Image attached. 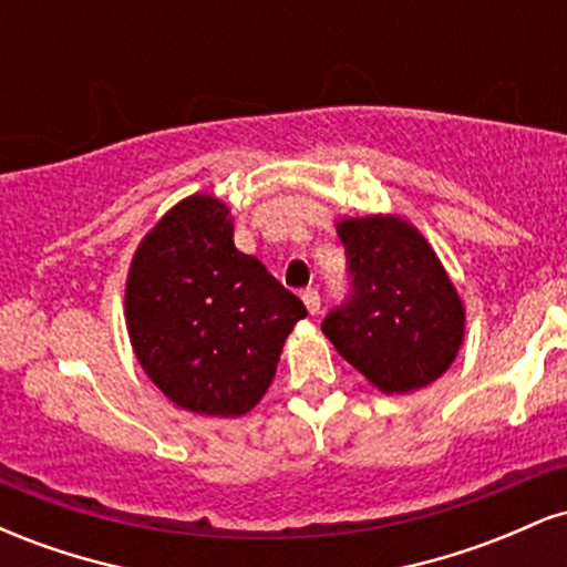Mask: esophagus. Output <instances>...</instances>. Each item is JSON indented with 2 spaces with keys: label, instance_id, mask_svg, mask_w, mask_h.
<instances>
[{
  "label": "esophagus",
  "instance_id": "34e87169",
  "mask_svg": "<svg viewBox=\"0 0 567 567\" xmlns=\"http://www.w3.org/2000/svg\"><path fill=\"white\" fill-rule=\"evenodd\" d=\"M301 298H303L306 309H309V315H317V311H320L322 301H320V292H317L315 288H306V290L301 292Z\"/></svg>",
  "mask_w": 567,
  "mask_h": 567
}]
</instances>
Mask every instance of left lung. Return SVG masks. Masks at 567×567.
Listing matches in <instances>:
<instances>
[{
    "instance_id": "8db88e82",
    "label": "left lung",
    "mask_w": 567,
    "mask_h": 567,
    "mask_svg": "<svg viewBox=\"0 0 567 567\" xmlns=\"http://www.w3.org/2000/svg\"><path fill=\"white\" fill-rule=\"evenodd\" d=\"M349 298L322 320L338 354L386 394L437 381L464 341V303L437 252L394 216L338 224Z\"/></svg>"
}]
</instances>
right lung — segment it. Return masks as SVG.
Returning a JSON list of instances; mask_svg holds the SVG:
<instances>
[{
    "label": "right lung",
    "instance_id": "right-lung-1",
    "mask_svg": "<svg viewBox=\"0 0 567 567\" xmlns=\"http://www.w3.org/2000/svg\"><path fill=\"white\" fill-rule=\"evenodd\" d=\"M135 357L159 392L199 415H243L277 373L301 298L234 247L229 207L194 194L143 237L125 288Z\"/></svg>",
    "mask_w": 567,
    "mask_h": 567
}]
</instances>
